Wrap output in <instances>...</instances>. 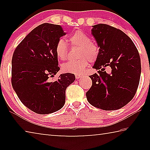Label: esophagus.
<instances>
[{"mask_svg": "<svg viewBox=\"0 0 150 150\" xmlns=\"http://www.w3.org/2000/svg\"><path fill=\"white\" fill-rule=\"evenodd\" d=\"M75 75L76 79H79V78H81L83 76V75L79 74V73H75Z\"/></svg>", "mask_w": 150, "mask_h": 150, "instance_id": "1", "label": "esophagus"}]
</instances>
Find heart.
Wrapping results in <instances>:
<instances>
[{
    "instance_id": "obj_1",
    "label": "heart",
    "mask_w": 150,
    "mask_h": 150,
    "mask_svg": "<svg viewBox=\"0 0 150 150\" xmlns=\"http://www.w3.org/2000/svg\"><path fill=\"white\" fill-rule=\"evenodd\" d=\"M70 41L73 45L80 47L78 57L79 59L63 64L62 69L66 73H82L88 64V61L93 63L96 62L99 54L97 45L91 43V39L88 35L81 30L76 31L70 36ZM55 55L58 59L65 60L68 54V47L65 40L61 38L58 40L55 47Z\"/></svg>"
}]
</instances>
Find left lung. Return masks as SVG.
<instances>
[{
  "instance_id": "left-lung-1",
  "label": "left lung",
  "mask_w": 150,
  "mask_h": 150,
  "mask_svg": "<svg viewBox=\"0 0 150 150\" xmlns=\"http://www.w3.org/2000/svg\"><path fill=\"white\" fill-rule=\"evenodd\" d=\"M91 32L99 47L93 68L98 71L89 76L92 86L86 96L95 107L118 110L132 99L138 89L141 75L138 51L130 38L115 27L99 24L93 26ZM107 66L110 74L104 71Z\"/></svg>"
}]
</instances>
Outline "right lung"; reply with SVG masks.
Wrapping results in <instances>:
<instances>
[{"mask_svg": "<svg viewBox=\"0 0 150 150\" xmlns=\"http://www.w3.org/2000/svg\"><path fill=\"white\" fill-rule=\"evenodd\" d=\"M66 34L59 25L44 23L32 30L14 50L11 82L18 97L30 110L47 115L60 110L65 102V90L75 80L74 74H61L55 47Z\"/></svg>", "mask_w": 150, "mask_h": 150, "instance_id": "1", "label": "right lung"}]
</instances>
